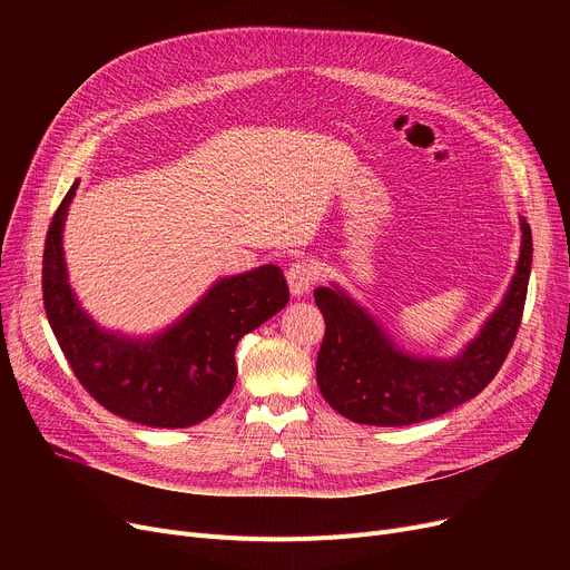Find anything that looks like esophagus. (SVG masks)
Returning <instances> with one entry per match:
<instances>
[{
	"mask_svg": "<svg viewBox=\"0 0 570 570\" xmlns=\"http://www.w3.org/2000/svg\"><path fill=\"white\" fill-rule=\"evenodd\" d=\"M286 279H288V288L293 295H305L309 293L314 279H316V267L307 261H297L286 269Z\"/></svg>",
	"mask_w": 570,
	"mask_h": 570,
	"instance_id": "1",
	"label": "esophagus"
}]
</instances>
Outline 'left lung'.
<instances>
[{
	"label": "left lung",
	"instance_id": "obj_1",
	"mask_svg": "<svg viewBox=\"0 0 570 570\" xmlns=\"http://www.w3.org/2000/svg\"><path fill=\"white\" fill-rule=\"evenodd\" d=\"M520 228V261L501 305L478 337L448 361L400 351L340 286L316 288L314 301L325 318L316 381L325 402L353 423L402 428L443 415L481 393L501 370L524 312L533 245L524 219Z\"/></svg>",
	"mask_w": 570,
	"mask_h": 570
}]
</instances>
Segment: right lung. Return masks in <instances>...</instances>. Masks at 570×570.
Wrapping results in <instances>:
<instances>
[{
  "instance_id": "add662e5",
  "label": "right lung",
  "mask_w": 570,
  "mask_h": 570,
  "mask_svg": "<svg viewBox=\"0 0 570 570\" xmlns=\"http://www.w3.org/2000/svg\"><path fill=\"white\" fill-rule=\"evenodd\" d=\"M78 179L50 222L43 249V307L76 379L110 413L147 428H189L230 395L235 346L288 303L277 265L226 277L161 335L129 340L89 318L69 286L62 252Z\"/></svg>"
}]
</instances>
